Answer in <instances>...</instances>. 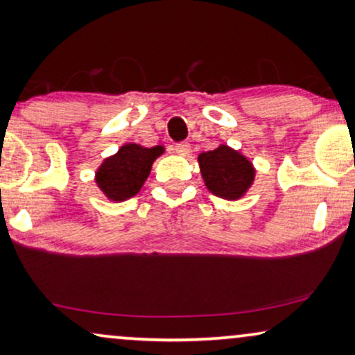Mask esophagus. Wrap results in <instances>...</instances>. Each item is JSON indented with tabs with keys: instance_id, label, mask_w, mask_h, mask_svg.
<instances>
[{
	"instance_id": "1",
	"label": "esophagus",
	"mask_w": 355,
	"mask_h": 355,
	"mask_svg": "<svg viewBox=\"0 0 355 355\" xmlns=\"http://www.w3.org/2000/svg\"><path fill=\"white\" fill-rule=\"evenodd\" d=\"M174 150H176V153L181 155V157H187V155L191 153V145H189L187 142L176 144V147H174Z\"/></svg>"
}]
</instances>
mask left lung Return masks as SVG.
<instances>
[{
	"instance_id": "1",
	"label": "left lung",
	"mask_w": 355,
	"mask_h": 355,
	"mask_svg": "<svg viewBox=\"0 0 355 355\" xmlns=\"http://www.w3.org/2000/svg\"><path fill=\"white\" fill-rule=\"evenodd\" d=\"M198 164L208 191L226 200L241 198L255 178V169L249 159L227 145L200 153Z\"/></svg>"
}]
</instances>
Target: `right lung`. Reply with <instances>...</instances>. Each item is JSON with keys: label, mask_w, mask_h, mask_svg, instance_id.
<instances>
[{"label": "right lung", "mask_w": 355, "mask_h": 355, "mask_svg": "<svg viewBox=\"0 0 355 355\" xmlns=\"http://www.w3.org/2000/svg\"><path fill=\"white\" fill-rule=\"evenodd\" d=\"M163 152L162 145L145 148L137 144H125L118 153L101 163L95 181L110 200H128L142 189L153 162Z\"/></svg>", "instance_id": "obj_1"}]
</instances>
